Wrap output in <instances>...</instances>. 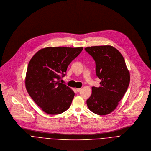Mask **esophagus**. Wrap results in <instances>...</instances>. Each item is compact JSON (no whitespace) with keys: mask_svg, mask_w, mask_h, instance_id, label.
I'll return each instance as SVG.
<instances>
[{"mask_svg":"<svg viewBox=\"0 0 151 151\" xmlns=\"http://www.w3.org/2000/svg\"><path fill=\"white\" fill-rule=\"evenodd\" d=\"M81 90V88H76V91L77 92H80Z\"/></svg>","mask_w":151,"mask_h":151,"instance_id":"obj_1","label":"esophagus"}]
</instances>
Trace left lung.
<instances>
[{
  "instance_id": "left-lung-1",
  "label": "left lung",
  "mask_w": 151,
  "mask_h": 151,
  "mask_svg": "<svg viewBox=\"0 0 151 151\" xmlns=\"http://www.w3.org/2000/svg\"><path fill=\"white\" fill-rule=\"evenodd\" d=\"M85 50L93 58L96 75L101 80L100 86L92 88L87 106L95 114L107 115L115 110L126 93L129 71L121 53L112 46H94Z\"/></svg>"
}]
</instances>
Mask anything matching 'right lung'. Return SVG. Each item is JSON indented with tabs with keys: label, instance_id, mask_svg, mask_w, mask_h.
<instances>
[{
	"label": "right lung",
	"instance_id": "right-lung-1",
	"mask_svg": "<svg viewBox=\"0 0 151 151\" xmlns=\"http://www.w3.org/2000/svg\"><path fill=\"white\" fill-rule=\"evenodd\" d=\"M83 49V47H47L38 51L29 61L25 87L33 100L46 113L59 114L71 106L75 93L59 80Z\"/></svg>",
	"mask_w": 151,
	"mask_h": 151
}]
</instances>
